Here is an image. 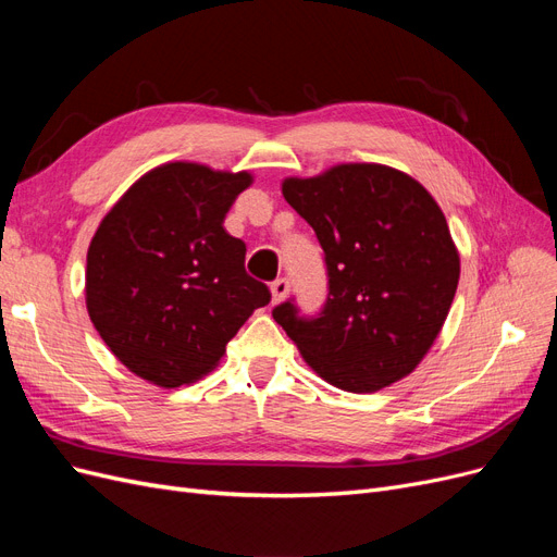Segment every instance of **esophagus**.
Wrapping results in <instances>:
<instances>
[{
    "mask_svg": "<svg viewBox=\"0 0 557 557\" xmlns=\"http://www.w3.org/2000/svg\"><path fill=\"white\" fill-rule=\"evenodd\" d=\"M288 293H290V281L288 278H276L272 283V301H274V305H281V301L288 297Z\"/></svg>",
    "mask_w": 557,
    "mask_h": 557,
    "instance_id": "esophagus-1",
    "label": "esophagus"
}]
</instances>
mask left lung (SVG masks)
Listing matches in <instances>:
<instances>
[{
  "instance_id": "left-lung-1",
  "label": "left lung",
  "mask_w": 557,
  "mask_h": 557,
  "mask_svg": "<svg viewBox=\"0 0 557 557\" xmlns=\"http://www.w3.org/2000/svg\"><path fill=\"white\" fill-rule=\"evenodd\" d=\"M283 197L323 246L327 299L313 318L283 301L276 323L342 391L376 393L409 376L442 332L460 278L440 205L409 174L369 162L285 178Z\"/></svg>"
}]
</instances>
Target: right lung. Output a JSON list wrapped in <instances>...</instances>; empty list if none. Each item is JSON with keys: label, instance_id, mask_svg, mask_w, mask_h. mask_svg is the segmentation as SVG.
<instances>
[{"label": "right lung", "instance_id": "1", "mask_svg": "<svg viewBox=\"0 0 557 557\" xmlns=\"http://www.w3.org/2000/svg\"><path fill=\"white\" fill-rule=\"evenodd\" d=\"M248 172L166 162L144 174L99 223L88 248L86 305L129 372L160 387L195 383L272 293L246 274V244L225 215Z\"/></svg>", "mask_w": 557, "mask_h": 557}]
</instances>
